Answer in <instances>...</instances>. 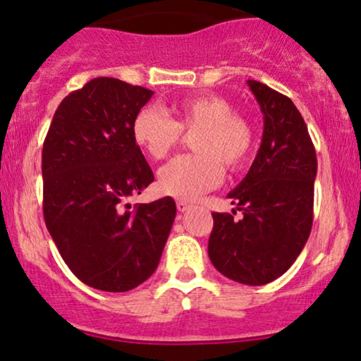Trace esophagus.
Here are the masks:
<instances>
[{"instance_id": "34e87169", "label": "esophagus", "mask_w": 361, "mask_h": 361, "mask_svg": "<svg viewBox=\"0 0 361 361\" xmlns=\"http://www.w3.org/2000/svg\"><path fill=\"white\" fill-rule=\"evenodd\" d=\"M190 207H192V205H190L188 202H185V200H178V202H176L178 212H186V210H188Z\"/></svg>"}]
</instances>
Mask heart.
I'll return each mask as SVG.
<instances>
[{
  "mask_svg": "<svg viewBox=\"0 0 361 361\" xmlns=\"http://www.w3.org/2000/svg\"><path fill=\"white\" fill-rule=\"evenodd\" d=\"M175 120L157 106H142L132 122V137L149 157L164 159L181 132H195L197 154L180 156L159 169L157 185L164 195L193 200L222 181L224 166L241 169L252 151V128L233 105L217 94L186 98L173 105Z\"/></svg>",
  "mask_w": 361,
  "mask_h": 361,
  "instance_id": "b5f03b06",
  "label": "heart"
}]
</instances>
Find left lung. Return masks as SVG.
<instances>
[{"label":"left lung","instance_id":"left-lung-1","mask_svg":"<svg viewBox=\"0 0 361 361\" xmlns=\"http://www.w3.org/2000/svg\"><path fill=\"white\" fill-rule=\"evenodd\" d=\"M247 86L263 114V139L247 175L227 195L243 217L212 214L209 258L227 279L264 285L283 275L307 243L317 157L293 102L259 81Z\"/></svg>","mask_w":361,"mask_h":361}]
</instances>
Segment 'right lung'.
<instances>
[{"instance_id":"obj_1","label":"right lung","mask_w":361,"mask_h":361,"mask_svg":"<svg viewBox=\"0 0 361 361\" xmlns=\"http://www.w3.org/2000/svg\"><path fill=\"white\" fill-rule=\"evenodd\" d=\"M154 91L94 78L54 114L42 149L44 219L62 259L82 283L127 292L159 264L176 215L171 197L130 209L154 181L132 122Z\"/></svg>"}]
</instances>
